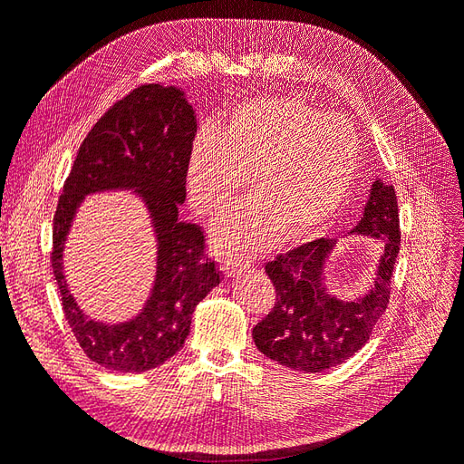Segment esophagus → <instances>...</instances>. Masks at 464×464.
Wrapping results in <instances>:
<instances>
[{
	"label": "esophagus",
	"mask_w": 464,
	"mask_h": 464,
	"mask_svg": "<svg viewBox=\"0 0 464 464\" xmlns=\"http://www.w3.org/2000/svg\"><path fill=\"white\" fill-rule=\"evenodd\" d=\"M220 269H222V273L227 275V276H236L237 273H242L244 269H247V265L242 263V261H236V259L227 257V259H222Z\"/></svg>",
	"instance_id": "1"
}]
</instances>
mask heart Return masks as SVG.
<instances>
[{
    "instance_id": "heart-1",
    "label": "heart",
    "mask_w": 464,
    "mask_h": 464,
    "mask_svg": "<svg viewBox=\"0 0 464 464\" xmlns=\"http://www.w3.org/2000/svg\"><path fill=\"white\" fill-rule=\"evenodd\" d=\"M358 164V135L344 118L321 116L292 96H263L237 106L220 135H198L188 193L195 213L217 220L249 181L256 199L220 224L215 242L224 254L251 256L280 234H317L348 199Z\"/></svg>"
}]
</instances>
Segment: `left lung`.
<instances>
[{"label": "left lung", "mask_w": 464, "mask_h": 464, "mask_svg": "<svg viewBox=\"0 0 464 464\" xmlns=\"http://www.w3.org/2000/svg\"><path fill=\"white\" fill-rule=\"evenodd\" d=\"M348 234L383 240L373 286L356 300L344 302L327 290L325 266L336 246L331 237L307 242L265 265L276 300L254 327V341L280 366L305 373L339 366L370 341L385 314L401 246L395 188L375 179L363 213Z\"/></svg>", "instance_id": "left-lung-1"}]
</instances>
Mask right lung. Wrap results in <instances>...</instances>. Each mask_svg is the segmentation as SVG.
I'll return each instance as SVG.
<instances>
[{
    "label": "right lung",
    "instance_id": "obj_1",
    "mask_svg": "<svg viewBox=\"0 0 464 464\" xmlns=\"http://www.w3.org/2000/svg\"><path fill=\"white\" fill-rule=\"evenodd\" d=\"M198 120L184 91L143 85L111 106L79 147L53 215L52 269L65 319L85 354L114 372L159 368L184 346L195 307L220 283L205 257L198 224L179 222L188 160ZM131 188L150 210L158 237V275L146 307L133 320L108 326L82 314L63 275V249L87 194Z\"/></svg>",
    "mask_w": 464,
    "mask_h": 464
}]
</instances>
